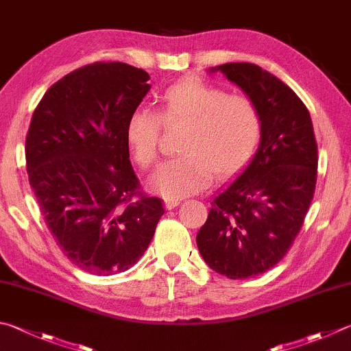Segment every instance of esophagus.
Returning <instances> with one entry per match:
<instances>
[{"instance_id":"1","label":"esophagus","mask_w":351,"mask_h":351,"mask_svg":"<svg viewBox=\"0 0 351 351\" xmlns=\"http://www.w3.org/2000/svg\"><path fill=\"white\" fill-rule=\"evenodd\" d=\"M178 206H180V201L178 199H165V208L167 210H171Z\"/></svg>"}]
</instances>
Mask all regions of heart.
<instances>
[{
    "label": "heart",
    "mask_w": 351,
    "mask_h": 351,
    "mask_svg": "<svg viewBox=\"0 0 351 351\" xmlns=\"http://www.w3.org/2000/svg\"><path fill=\"white\" fill-rule=\"evenodd\" d=\"M165 124H187L181 156L164 162L150 178V187L167 199L197 193L216 178H227L250 161L261 136V114L245 95H228L199 78H186L165 88L158 113L138 107L127 118L124 136L135 161H156Z\"/></svg>",
    "instance_id": "b5f03b06"
}]
</instances>
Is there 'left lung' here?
<instances>
[{"instance_id":"1","label":"left lung","mask_w":351,"mask_h":351,"mask_svg":"<svg viewBox=\"0 0 351 351\" xmlns=\"http://www.w3.org/2000/svg\"><path fill=\"white\" fill-rule=\"evenodd\" d=\"M222 72L256 104L261 143L250 164L212 201L196 234L210 269L230 279L263 275L281 261L313 199L317 144L310 113L284 82L252 62H227Z\"/></svg>"}]
</instances>
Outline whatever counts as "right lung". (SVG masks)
I'll return each mask as SVG.
<instances>
[{
  "instance_id": "1",
  "label": "right lung",
  "mask_w": 351,
  "mask_h": 351,
  "mask_svg": "<svg viewBox=\"0 0 351 351\" xmlns=\"http://www.w3.org/2000/svg\"><path fill=\"white\" fill-rule=\"evenodd\" d=\"M149 80L124 62H93L56 81L32 114L30 187L56 244L90 275L135 265L164 215L161 199L141 192L124 136Z\"/></svg>"
}]
</instances>
